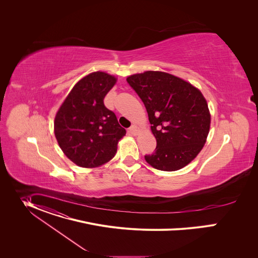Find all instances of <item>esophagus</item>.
<instances>
[{
	"label": "esophagus",
	"instance_id": "esophagus-1",
	"mask_svg": "<svg viewBox=\"0 0 258 258\" xmlns=\"http://www.w3.org/2000/svg\"><path fill=\"white\" fill-rule=\"evenodd\" d=\"M129 132H130L132 135L136 136V135H138V133L140 132V129H139L137 126L132 125V126L129 128Z\"/></svg>",
	"mask_w": 258,
	"mask_h": 258
}]
</instances>
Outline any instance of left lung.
I'll use <instances>...</instances> for the list:
<instances>
[{
	"label": "left lung",
	"instance_id": "obj_1",
	"mask_svg": "<svg viewBox=\"0 0 258 258\" xmlns=\"http://www.w3.org/2000/svg\"><path fill=\"white\" fill-rule=\"evenodd\" d=\"M127 81L145 104L157 141L146 162L166 172L185 167L205 146L211 127V113L201 90L164 72L132 74Z\"/></svg>",
	"mask_w": 258,
	"mask_h": 258
}]
</instances>
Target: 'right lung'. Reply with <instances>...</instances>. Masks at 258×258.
Returning <instances> with one entry per match:
<instances>
[{
  "instance_id": "1",
  "label": "right lung",
  "mask_w": 258,
  "mask_h": 258,
  "mask_svg": "<svg viewBox=\"0 0 258 258\" xmlns=\"http://www.w3.org/2000/svg\"><path fill=\"white\" fill-rule=\"evenodd\" d=\"M116 82V76L104 72L87 74L75 83L55 114L57 143L79 167L91 169L109 162L126 134L103 102Z\"/></svg>"
}]
</instances>
